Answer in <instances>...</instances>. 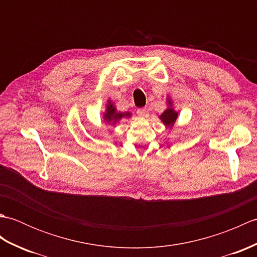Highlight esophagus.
Segmentation results:
<instances>
[{
  "instance_id": "1",
  "label": "esophagus",
  "mask_w": 257,
  "mask_h": 257,
  "mask_svg": "<svg viewBox=\"0 0 257 257\" xmlns=\"http://www.w3.org/2000/svg\"><path fill=\"white\" fill-rule=\"evenodd\" d=\"M137 114L139 117H146L147 116V109L146 108H139L137 110Z\"/></svg>"
}]
</instances>
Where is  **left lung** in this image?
<instances>
[{
  "mask_svg": "<svg viewBox=\"0 0 257 257\" xmlns=\"http://www.w3.org/2000/svg\"><path fill=\"white\" fill-rule=\"evenodd\" d=\"M168 102H169V106H170V107H169L167 110L163 111V113L160 116V119L162 120L163 123H165L166 125H168V127H169V125H170V127H172L174 121H176V119L178 117V112L174 111L173 109L171 108L172 102L170 100H168Z\"/></svg>",
  "mask_w": 257,
  "mask_h": 257,
  "instance_id": "left-lung-1",
  "label": "left lung"
}]
</instances>
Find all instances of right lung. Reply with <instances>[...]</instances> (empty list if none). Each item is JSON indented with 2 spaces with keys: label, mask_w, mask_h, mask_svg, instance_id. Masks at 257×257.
I'll return each instance as SVG.
<instances>
[{
  "label": "right lung",
  "mask_w": 257,
  "mask_h": 257,
  "mask_svg": "<svg viewBox=\"0 0 257 257\" xmlns=\"http://www.w3.org/2000/svg\"><path fill=\"white\" fill-rule=\"evenodd\" d=\"M129 117L130 113L129 112H125V113H121V112H117L116 111V108L113 107L112 103H110V101H109V103L107 105V110H106V113L105 116H103V118H105V120L107 122H112L114 123L117 121V120L121 119L122 117Z\"/></svg>",
  "instance_id": "right-lung-1"
}]
</instances>
